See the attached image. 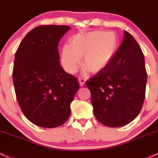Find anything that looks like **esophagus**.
<instances>
[{"label": "esophagus", "instance_id": "obj_1", "mask_svg": "<svg viewBox=\"0 0 158 158\" xmlns=\"http://www.w3.org/2000/svg\"><path fill=\"white\" fill-rule=\"evenodd\" d=\"M79 82L80 86H83L85 85V79H83V78H79Z\"/></svg>", "mask_w": 158, "mask_h": 158}]
</instances>
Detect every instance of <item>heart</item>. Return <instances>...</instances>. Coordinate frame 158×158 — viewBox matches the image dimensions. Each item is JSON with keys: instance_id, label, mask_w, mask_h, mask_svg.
Masks as SVG:
<instances>
[{"instance_id": "1", "label": "heart", "mask_w": 158, "mask_h": 158, "mask_svg": "<svg viewBox=\"0 0 158 158\" xmlns=\"http://www.w3.org/2000/svg\"><path fill=\"white\" fill-rule=\"evenodd\" d=\"M62 48L60 63L68 73H76L82 57L83 67L92 73L103 70L118 48L119 40L114 31H94L71 36Z\"/></svg>"}]
</instances>
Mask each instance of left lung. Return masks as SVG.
Returning <instances> with one entry per match:
<instances>
[{
    "mask_svg": "<svg viewBox=\"0 0 158 158\" xmlns=\"http://www.w3.org/2000/svg\"><path fill=\"white\" fill-rule=\"evenodd\" d=\"M146 82L141 48L124 31L123 42L111 63L86 82L98 121L110 127L131 123L143 107Z\"/></svg>",
    "mask_w": 158,
    "mask_h": 158,
    "instance_id": "obj_1",
    "label": "left lung"
}]
</instances>
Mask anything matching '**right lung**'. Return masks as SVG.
Instances as JSON below:
<instances>
[{"mask_svg":"<svg viewBox=\"0 0 158 158\" xmlns=\"http://www.w3.org/2000/svg\"><path fill=\"white\" fill-rule=\"evenodd\" d=\"M67 25H41L32 29L15 55L13 79L21 110L41 127H57L68 120L70 103L79 84L60 64L58 46L70 30Z\"/></svg>","mask_w":158,"mask_h":158,"instance_id":"add662e5","label":"right lung"}]
</instances>
